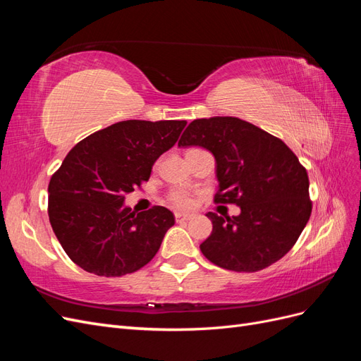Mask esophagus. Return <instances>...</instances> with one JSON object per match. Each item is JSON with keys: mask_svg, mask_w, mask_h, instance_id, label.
I'll return each mask as SVG.
<instances>
[{"mask_svg": "<svg viewBox=\"0 0 361 361\" xmlns=\"http://www.w3.org/2000/svg\"><path fill=\"white\" fill-rule=\"evenodd\" d=\"M194 216V214H190V212H174V218H176V221H187V220H191V218Z\"/></svg>", "mask_w": 361, "mask_h": 361, "instance_id": "1", "label": "esophagus"}]
</instances>
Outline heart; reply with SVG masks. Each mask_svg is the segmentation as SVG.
<instances>
[{
	"label": "heart",
	"mask_w": 361,
	"mask_h": 361,
	"mask_svg": "<svg viewBox=\"0 0 361 361\" xmlns=\"http://www.w3.org/2000/svg\"><path fill=\"white\" fill-rule=\"evenodd\" d=\"M169 202L178 207H188L192 204L191 194L183 190H173L169 194Z\"/></svg>",
	"instance_id": "1"
}]
</instances>
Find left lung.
I'll return each mask as SVG.
<instances>
[{
  "mask_svg": "<svg viewBox=\"0 0 361 361\" xmlns=\"http://www.w3.org/2000/svg\"><path fill=\"white\" fill-rule=\"evenodd\" d=\"M178 145L209 150L220 182L215 203L241 207L236 216L206 214L212 233L200 244L203 256L236 272H256L285 256L312 214L307 170L297 155L238 117L195 118Z\"/></svg>",
  "mask_w": 361,
  "mask_h": 361,
  "instance_id": "8db88e82",
  "label": "left lung"
}]
</instances>
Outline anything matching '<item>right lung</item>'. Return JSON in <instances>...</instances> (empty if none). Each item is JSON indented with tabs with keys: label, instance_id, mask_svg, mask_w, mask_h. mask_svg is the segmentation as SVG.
Listing matches in <instances>:
<instances>
[{
	"label": "right lung",
	"instance_id": "add662e5",
	"mask_svg": "<svg viewBox=\"0 0 361 361\" xmlns=\"http://www.w3.org/2000/svg\"><path fill=\"white\" fill-rule=\"evenodd\" d=\"M185 120H125L80 141L52 174L48 215L73 264L122 277L154 259L174 215L164 206L135 214L125 195L149 180L155 161L176 143Z\"/></svg>",
	"mask_w": 361,
	"mask_h": 361
}]
</instances>
